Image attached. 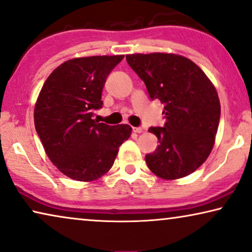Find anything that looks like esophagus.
Here are the masks:
<instances>
[{
	"label": "esophagus",
	"instance_id": "34e87169",
	"mask_svg": "<svg viewBox=\"0 0 252 252\" xmlns=\"http://www.w3.org/2000/svg\"><path fill=\"white\" fill-rule=\"evenodd\" d=\"M132 130H133V132H136V133H141L144 131L143 127H140V126H133Z\"/></svg>",
	"mask_w": 252,
	"mask_h": 252
}]
</instances>
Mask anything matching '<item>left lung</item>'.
Returning a JSON list of instances; mask_svg holds the SVG:
<instances>
[{
  "mask_svg": "<svg viewBox=\"0 0 252 252\" xmlns=\"http://www.w3.org/2000/svg\"><path fill=\"white\" fill-rule=\"evenodd\" d=\"M146 84L152 100L164 104L163 127H150L158 139L145 160L154 175L175 180L193 173L210 155L217 134L220 101L205 73L186 57L165 52L126 55Z\"/></svg>",
  "mask_w": 252,
  "mask_h": 252,
  "instance_id": "left-lung-1",
  "label": "left lung"
}]
</instances>
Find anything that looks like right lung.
Here are the masks:
<instances>
[{
    "label": "right lung",
    "instance_id": "1",
    "mask_svg": "<svg viewBox=\"0 0 252 252\" xmlns=\"http://www.w3.org/2000/svg\"><path fill=\"white\" fill-rule=\"evenodd\" d=\"M123 57L67 60L54 69L38 94L35 129L50 161L74 180L94 182L107 173L119 147L131 136L130 126H113L92 119L102 106L106 79Z\"/></svg>",
    "mask_w": 252,
    "mask_h": 252
}]
</instances>
